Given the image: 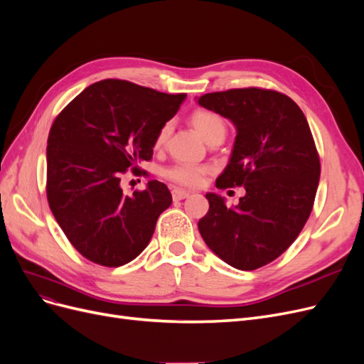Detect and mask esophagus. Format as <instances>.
Returning <instances> with one entry per match:
<instances>
[{"instance_id": "obj_1", "label": "esophagus", "mask_w": 364, "mask_h": 364, "mask_svg": "<svg viewBox=\"0 0 364 364\" xmlns=\"http://www.w3.org/2000/svg\"><path fill=\"white\" fill-rule=\"evenodd\" d=\"M189 195H191V192L183 191V189H178V187H175V189L172 191V198H173V201H181V199L187 198Z\"/></svg>"}]
</instances>
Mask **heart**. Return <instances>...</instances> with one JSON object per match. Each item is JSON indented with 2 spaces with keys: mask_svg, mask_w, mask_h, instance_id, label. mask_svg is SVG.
I'll use <instances>...</instances> for the list:
<instances>
[{
  "mask_svg": "<svg viewBox=\"0 0 364 364\" xmlns=\"http://www.w3.org/2000/svg\"><path fill=\"white\" fill-rule=\"evenodd\" d=\"M191 124L199 133V136L205 140V142H208V140H212L215 137H224L227 133V124L224 118H222L220 114L207 109H196L191 114ZM169 132H171L169 124H165L160 128V132L156 137L157 148L165 145ZM207 173H208V169L205 166L187 165V163H177V165L169 166L163 171L165 178L187 187H196L201 184Z\"/></svg>",
  "mask_w": 364,
  "mask_h": 364,
  "instance_id": "obj_1",
  "label": "heart"
}]
</instances>
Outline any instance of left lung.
<instances>
[{"label":"left lung","instance_id":"8db88e82","mask_svg":"<svg viewBox=\"0 0 364 364\" xmlns=\"http://www.w3.org/2000/svg\"><path fill=\"white\" fill-rule=\"evenodd\" d=\"M236 125L231 159L218 189L245 187L236 207L207 193L210 208L198 228L219 259L240 271L274 262L296 240L311 213L321 161L298 104L271 89L245 87L198 98Z\"/></svg>","mask_w":364,"mask_h":364}]
</instances>
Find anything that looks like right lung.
Returning a JSON list of instances; mask_svg holds the SVG:
<instances>
[{"instance_id":"obj_1","label":"right lung","mask_w":364,"mask_h":364,"mask_svg":"<svg viewBox=\"0 0 364 364\" xmlns=\"http://www.w3.org/2000/svg\"><path fill=\"white\" fill-rule=\"evenodd\" d=\"M184 98L109 78L86 87L54 119L46 198L65 236L87 260L118 267L146 248L172 195L157 180L125 195L121 178L152 159L160 128Z\"/></svg>"}]
</instances>
